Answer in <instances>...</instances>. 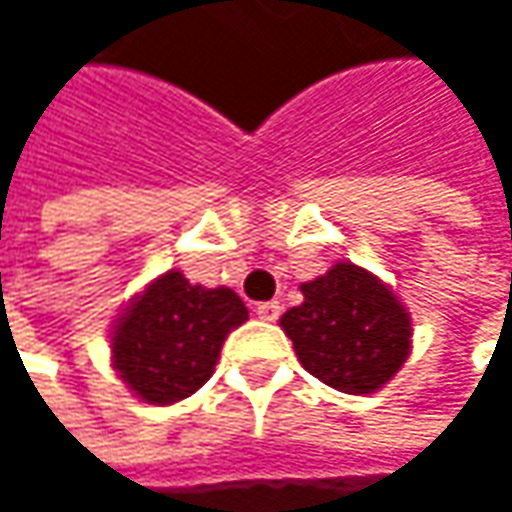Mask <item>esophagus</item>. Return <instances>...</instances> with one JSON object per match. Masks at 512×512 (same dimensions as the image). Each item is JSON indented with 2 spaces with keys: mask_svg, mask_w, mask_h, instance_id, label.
Here are the masks:
<instances>
[{
  "mask_svg": "<svg viewBox=\"0 0 512 512\" xmlns=\"http://www.w3.org/2000/svg\"><path fill=\"white\" fill-rule=\"evenodd\" d=\"M255 314L260 317V320H266V323H275L278 317H281V302H257Z\"/></svg>",
  "mask_w": 512,
  "mask_h": 512,
  "instance_id": "1",
  "label": "esophagus"
}]
</instances>
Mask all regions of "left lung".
<instances>
[{
    "label": "left lung",
    "mask_w": 512,
    "mask_h": 512,
    "mask_svg": "<svg viewBox=\"0 0 512 512\" xmlns=\"http://www.w3.org/2000/svg\"><path fill=\"white\" fill-rule=\"evenodd\" d=\"M305 302L281 317L302 367L344 394L379 391L409 356L412 320L376 275L335 263L302 284Z\"/></svg>",
    "instance_id": "1"
}]
</instances>
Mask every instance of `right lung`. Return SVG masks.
Instances as JSON below:
<instances>
[{
    "label": "right lung",
    "mask_w": 512,
    "mask_h": 512,
    "mask_svg": "<svg viewBox=\"0 0 512 512\" xmlns=\"http://www.w3.org/2000/svg\"><path fill=\"white\" fill-rule=\"evenodd\" d=\"M246 320L249 308L234 290L189 284L183 272L171 269L118 320L112 364L133 394L168 406L213 376L225 338Z\"/></svg>",
    "instance_id": "right-lung-1"
}]
</instances>
